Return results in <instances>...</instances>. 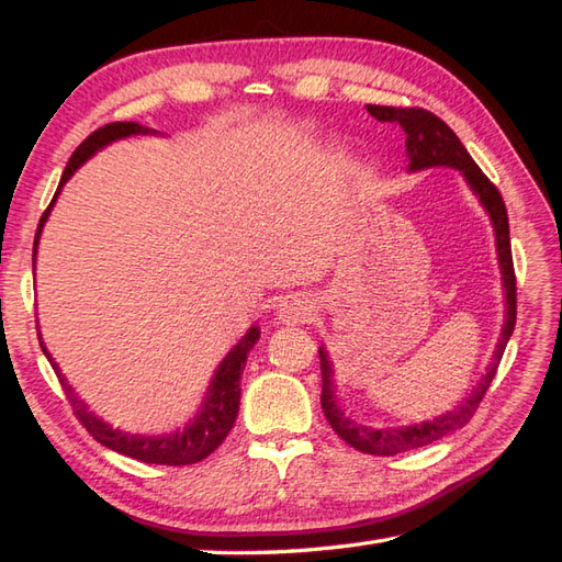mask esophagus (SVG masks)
<instances>
[{
	"label": "esophagus",
	"instance_id": "34e87169",
	"mask_svg": "<svg viewBox=\"0 0 562 562\" xmlns=\"http://www.w3.org/2000/svg\"><path fill=\"white\" fill-rule=\"evenodd\" d=\"M308 314H312V304L302 300V296H288L278 306V316L284 324H302V321L308 318Z\"/></svg>",
	"mask_w": 562,
	"mask_h": 562
}]
</instances>
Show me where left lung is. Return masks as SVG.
Returning a JSON list of instances; mask_svg holds the SVG:
<instances>
[{"mask_svg": "<svg viewBox=\"0 0 562 562\" xmlns=\"http://www.w3.org/2000/svg\"><path fill=\"white\" fill-rule=\"evenodd\" d=\"M369 115H374L379 123H398L405 133V157H408V171H425L435 169V166H449L457 169L473 195L481 200L487 217L493 222L495 229V246H497V260L499 272H503V288H505V326L499 333V340L495 345L493 362L487 367V372L481 376L479 386L471 391V396H465L457 408L441 413L432 420H423L415 425H398V427H369L362 423H355L352 417L340 411L336 401V384H333V364L328 360V352L324 345L318 348L321 357V376H324V391H321V408L326 413V420L336 429L340 439L348 441L350 447L364 453H376V457H396V453L420 449L432 445V441L447 437L453 429L463 427L471 420L473 413L479 411V405L485 396L487 386L495 379L497 364L503 360V352L507 348V340L515 330L517 324V278L515 266H512V246H509V220L503 195L499 190L487 181V176L479 169V164L471 159V154L465 151L461 139L453 135V130L439 121L435 113L423 109H391V105H367Z\"/></svg>", "mask_w": 562, "mask_h": 562, "instance_id": "8db88e82", "label": "left lung"}]
</instances>
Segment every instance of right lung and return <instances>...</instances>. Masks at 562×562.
<instances>
[{"label": "right lung", "instance_id": "obj_1", "mask_svg": "<svg viewBox=\"0 0 562 562\" xmlns=\"http://www.w3.org/2000/svg\"><path fill=\"white\" fill-rule=\"evenodd\" d=\"M133 135H157V130H149L139 123H111V125L99 127L97 133H91L75 149V154H71V159L67 161V169L63 178H59L57 193L50 202V207L43 212L38 232H35L33 270H35V254H38L43 226L47 222V214H50L55 205L59 190H63V186L71 176H75L79 166L83 161H89L93 154L101 151L103 147H109L115 139H125ZM258 338H260L258 326H250L246 330V336L238 340L229 352H226L224 360L217 364V369H214L198 413L190 417L183 427H176L173 432H166V435H133V432H123V429H117L109 423H103L101 417H97L89 411V405L77 396L75 389L67 384L65 374L59 372V367L53 362V357L45 350V342L38 333L41 348L47 360H50L53 369L57 372L59 384H63L67 398L71 403V408H75L79 423L89 429V435L97 441H101L103 447L123 453V457L137 459L142 463H161V465H188V463H198L202 459H207L210 453L222 445L224 437L229 435V429L234 427L236 415H238V401H241V374L246 367V357L250 350H254Z\"/></svg>", "mask_w": 562, "mask_h": 562}]
</instances>
